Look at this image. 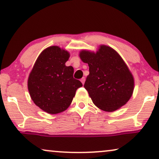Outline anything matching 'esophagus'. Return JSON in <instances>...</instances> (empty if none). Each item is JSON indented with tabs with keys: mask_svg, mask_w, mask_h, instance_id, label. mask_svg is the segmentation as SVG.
<instances>
[{
	"mask_svg": "<svg viewBox=\"0 0 159 159\" xmlns=\"http://www.w3.org/2000/svg\"><path fill=\"white\" fill-rule=\"evenodd\" d=\"M80 81L82 82V84H84V82H85V78L84 77H82L81 80H80Z\"/></svg>",
	"mask_w": 159,
	"mask_h": 159,
	"instance_id": "esophagus-1",
	"label": "esophagus"
}]
</instances>
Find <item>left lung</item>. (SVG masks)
<instances>
[{
  "mask_svg": "<svg viewBox=\"0 0 159 159\" xmlns=\"http://www.w3.org/2000/svg\"><path fill=\"white\" fill-rule=\"evenodd\" d=\"M80 57L88 64L89 74L84 87L97 107L112 112L127 103L133 95L134 79L116 50L101 45L96 53L82 50Z\"/></svg>",
  "mask_w": 159,
  "mask_h": 159,
  "instance_id": "1",
  "label": "left lung"
}]
</instances>
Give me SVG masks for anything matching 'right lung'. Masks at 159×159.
I'll use <instances>...</instances> for the list:
<instances>
[{"mask_svg":"<svg viewBox=\"0 0 159 159\" xmlns=\"http://www.w3.org/2000/svg\"><path fill=\"white\" fill-rule=\"evenodd\" d=\"M70 53L57 46L47 48L36 59L28 79V89L34 102L43 111L57 114L66 110L79 87L73 77L74 69L66 66Z\"/></svg>","mask_w":159,"mask_h":159,"instance_id":"1","label":"right lung"}]
</instances>
